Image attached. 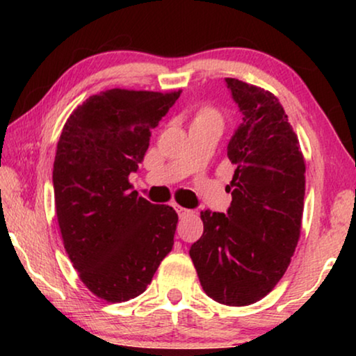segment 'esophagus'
Masks as SVG:
<instances>
[{
	"instance_id": "34e87169",
	"label": "esophagus",
	"mask_w": 356,
	"mask_h": 356,
	"mask_svg": "<svg viewBox=\"0 0 356 356\" xmlns=\"http://www.w3.org/2000/svg\"><path fill=\"white\" fill-rule=\"evenodd\" d=\"M175 211H177L179 218L186 217V216H189V213H191V211H189V209H184V207H181V206H175Z\"/></svg>"
}]
</instances>
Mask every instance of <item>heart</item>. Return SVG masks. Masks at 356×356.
Returning a JSON list of instances; mask_svg holds the SVG:
<instances>
[{"instance_id":"1","label":"heart","mask_w":356,"mask_h":356,"mask_svg":"<svg viewBox=\"0 0 356 356\" xmlns=\"http://www.w3.org/2000/svg\"><path fill=\"white\" fill-rule=\"evenodd\" d=\"M197 120H216L217 121V115L213 111H204V113L199 116Z\"/></svg>"}]
</instances>
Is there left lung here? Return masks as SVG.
Here are the masks:
<instances>
[{"mask_svg": "<svg viewBox=\"0 0 356 356\" xmlns=\"http://www.w3.org/2000/svg\"><path fill=\"white\" fill-rule=\"evenodd\" d=\"M243 120L228 140L235 173L227 213L202 211L204 233L189 250L207 296L256 303L284 277L298 245L305 160L285 110L270 92L225 77Z\"/></svg>", "mask_w": 356, "mask_h": 356, "instance_id": "1", "label": "left lung"}]
</instances>
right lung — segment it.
Returning a JSON list of instances; mask_svg holds the SVG:
<instances>
[{
  "label": "right lung",
  "mask_w": 356,
  "mask_h": 356,
  "mask_svg": "<svg viewBox=\"0 0 356 356\" xmlns=\"http://www.w3.org/2000/svg\"><path fill=\"white\" fill-rule=\"evenodd\" d=\"M178 97L100 92L72 111L58 140L53 189L65 250L87 289L110 303L145 291L173 248L177 212L139 197L128 177Z\"/></svg>",
  "instance_id": "1"
}]
</instances>
